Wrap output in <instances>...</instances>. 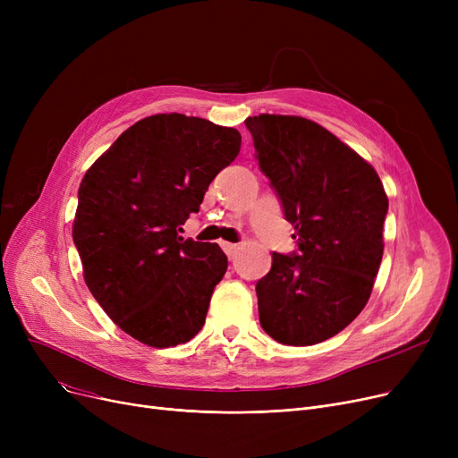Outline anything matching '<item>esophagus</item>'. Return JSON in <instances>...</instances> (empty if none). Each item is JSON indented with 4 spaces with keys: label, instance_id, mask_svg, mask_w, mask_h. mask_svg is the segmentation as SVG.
I'll return each instance as SVG.
<instances>
[{
    "label": "esophagus",
    "instance_id": "34e87169",
    "mask_svg": "<svg viewBox=\"0 0 458 458\" xmlns=\"http://www.w3.org/2000/svg\"><path fill=\"white\" fill-rule=\"evenodd\" d=\"M223 250L228 254V258H230V259H233V256L237 254L239 247H237L235 243H226V242H223Z\"/></svg>",
    "mask_w": 458,
    "mask_h": 458
}]
</instances>
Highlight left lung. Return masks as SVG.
Listing matches in <instances>:
<instances>
[{
    "label": "left lung",
    "instance_id": "8db88e82",
    "mask_svg": "<svg viewBox=\"0 0 458 458\" xmlns=\"http://www.w3.org/2000/svg\"><path fill=\"white\" fill-rule=\"evenodd\" d=\"M245 126L297 239L256 284L259 325L284 345L321 344L371 295L388 197L369 163L308 118L259 114Z\"/></svg>",
    "mask_w": 458,
    "mask_h": 458
}]
</instances>
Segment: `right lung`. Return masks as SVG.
Listing matches in <instances>:
<instances>
[{
    "instance_id": "right-lung-1",
    "label": "right lung",
    "mask_w": 458,
    "mask_h": 458,
    "mask_svg": "<svg viewBox=\"0 0 458 458\" xmlns=\"http://www.w3.org/2000/svg\"><path fill=\"white\" fill-rule=\"evenodd\" d=\"M242 135L178 113L139 120L81 180L72 228L92 297L131 338L174 347L204 327L228 259L180 237Z\"/></svg>"
}]
</instances>
